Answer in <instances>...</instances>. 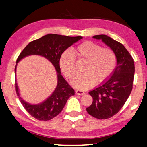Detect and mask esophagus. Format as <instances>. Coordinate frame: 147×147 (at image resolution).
Instances as JSON below:
<instances>
[{"instance_id":"1","label":"esophagus","mask_w":147,"mask_h":147,"mask_svg":"<svg viewBox=\"0 0 147 147\" xmlns=\"http://www.w3.org/2000/svg\"><path fill=\"white\" fill-rule=\"evenodd\" d=\"M76 94H78V95H84L85 94V92L83 91V90H76Z\"/></svg>"}]
</instances>
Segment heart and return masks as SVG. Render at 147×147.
<instances>
[{
    "label": "heart",
    "instance_id": "1",
    "mask_svg": "<svg viewBox=\"0 0 147 147\" xmlns=\"http://www.w3.org/2000/svg\"><path fill=\"white\" fill-rule=\"evenodd\" d=\"M73 53L69 50L63 51L60 58V66L64 75L72 80L78 74L75 57L79 62L85 63L82 69L84 74L73 82L77 89H88L96 82H105L115 69L116 56L109 47H101L99 44L87 41L79 45Z\"/></svg>",
    "mask_w": 147,
    "mask_h": 147
}]
</instances>
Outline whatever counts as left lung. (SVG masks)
<instances>
[{
	"label": "left lung",
	"mask_w": 147,
	"mask_h": 147,
	"mask_svg": "<svg viewBox=\"0 0 147 147\" xmlns=\"http://www.w3.org/2000/svg\"><path fill=\"white\" fill-rule=\"evenodd\" d=\"M115 53L117 65L107 80L90 90L93 98L86 109L90 116L99 119L111 118L119 111L126 102L132 89L134 76V60L123 45L105 34L95 35Z\"/></svg>",
	"instance_id": "left-lung-1"
}]
</instances>
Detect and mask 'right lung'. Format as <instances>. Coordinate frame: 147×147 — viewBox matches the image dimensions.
<instances>
[{"label": "right lung", "mask_w": 147, "mask_h": 147, "mask_svg": "<svg viewBox=\"0 0 147 147\" xmlns=\"http://www.w3.org/2000/svg\"><path fill=\"white\" fill-rule=\"evenodd\" d=\"M82 38H83L82 36L73 37L48 34L31 42L20 53L16 63L28 55H40L52 63L58 73V84L55 91L46 101L38 105H31L21 98L15 80V87L17 96L26 111L34 118L40 121H48L55 118L62 111L69 97L74 95V90L61 75L60 58L61 55L66 49ZM16 67L17 64L15 65V73H16Z\"/></svg>", "instance_id": "obj_1"}]
</instances>
